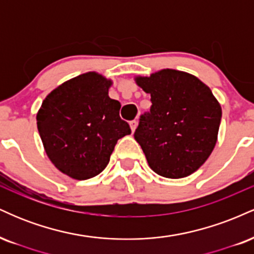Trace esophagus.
<instances>
[{
	"mask_svg": "<svg viewBox=\"0 0 254 254\" xmlns=\"http://www.w3.org/2000/svg\"><path fill=\"white\" fill-rule=\"evenodd\" d=\"M130 127H131V131H132V132L136 130V127H137V121H136V119H133V121L130 122Z\"/></svg>",
	"mask_w": 254,
	"mask_h": 254,
	"instance_id": "obj_1",
	"label": "esophagus"
}]
</instances>
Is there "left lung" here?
Wrapping results in <instances>:
<instances>
[{"instance_id":"8db88e82","label":"left lung","mask_w":254,"mask_h":254,"mask_svg":"<svg viewBox=\"0 0 254 254\" xmlns=\"http://www.w3.org/2000/svg\"><path fill=\"white\" fill-rule=\"evenodd\" d=\"M136 83L150 94V111L133 133L149 167L171 179L190 176L216 144L222 117L216 98L196 76L173 69L138 76Z\"/></svg>"}]
</instances>
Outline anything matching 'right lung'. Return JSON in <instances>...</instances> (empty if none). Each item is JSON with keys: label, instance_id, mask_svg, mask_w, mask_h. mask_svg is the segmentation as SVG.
Here are the masks:
<instances>
[{"label": "right lung", "instance_id": "right-lung-1", "mask_svg": "<svg viewBox=\"0 0 254 254\" xmlns=\"http://www.w3.org/2000/svg\"><path fill=\"white\" fill-rule=\"evenodd\" d=\"M111 84L98 72L78 75L52 90L37 113L49 159L74 179L101 173L118 139L131 133L119 116L121 103L109 97Z\"/></svg>", "mask_w": 254, "mask_h": 254}]
</instances>
